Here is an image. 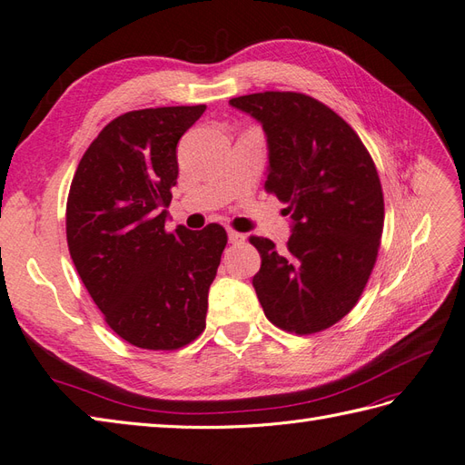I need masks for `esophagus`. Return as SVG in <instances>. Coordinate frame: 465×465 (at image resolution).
Here are the masks:
<instances>
[{
  "instance_id": "esophagus-1",
  "label": "esophagus",
  "mask_w": 465,
  "mask_h": 465,
  "mask_svg": "<svg viewBox=\"0 0 465 465\" xmlns=\"http://www.w3.org/2000/svg\"><path fill=\"white\" fill-rule=\"evenodd\" d=\"M229 241H231V244H242L246 241V234L238 232L234 229H229Z\"/></svg>"
}]
</instances>
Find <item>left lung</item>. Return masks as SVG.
<instances>
[{
  "mask_svg": "<svg viewBox=\"0 0 465 465\" xmlns=\"http://www.w3.org/2000/svg\"><path fill=\"white\" fill-rule=\"evenodd\" d=\"M262 122L270 147L265 192L287 203L285 252L250 236L262 256L252 279L277 328L311 335L347 316L367 287L384 229V193L355 130L316 98L292 91L236 96Z\"/></svg>",
  "mask_w": 465,
  "mask_h": 465,
  "instance_id": "obj_1",
  "label": "left lung"
}]
</instances>
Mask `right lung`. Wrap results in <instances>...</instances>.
<instances>
[{
	"instance_id": "right-lung-1",
	"label": "right lung",
	"mask_w": 465,
	"mask_h": 465,
	"mask_svg": "<svg viewBox=\"0 0 465 465\" xmlns=\"http://www.w3.org/2000/svg\"><path fill=\"white\" fill-rule=\"evenodd\" d=\"M205 104L132 110L83 154L65 207L75 270L108 326L128 343L174 351L205 330L207 292L227 231H166L176 145Z\"/></svg>"
}]
</instances>
